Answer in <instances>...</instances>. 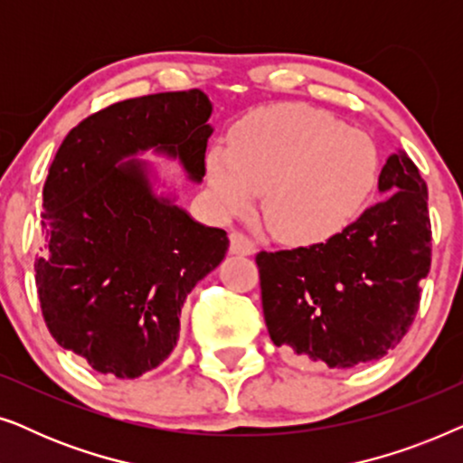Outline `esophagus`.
Returning <instances> with one entry per match:
<instances>
[{
	"label": "esophagus",
	"instance_id": "34e87169",
	"mask_svg": "<svg viewBox=\"0 0 463 463\" xmlns=\"http://www.w3.org/2000/svg\"><path fill=\"white\" fill-rule=\"evenodd\" d=\"M230 250L233 255H252L257 250V244L242 232L230 233Z\"/></svg>",
	"mask_w": 463,
	"mask_h": 463
}]
</instances>
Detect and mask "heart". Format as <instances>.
Here are the masks:
<instances>
[{
  "instance_id": "1",
  "label": "heart",
  "mask_w": 463,
  "mask_h": 463,
  "mask_svg": "<svg viewBox=\"0 0 463 463\" xmlns=\"http://www.w3.org/2000/svg\"><path fill=\"white\" fill-rule=\"evenodd\" d=\"M379 156L364 132L307 105H274L213 145L206 179L227 214L246 213L261 192V217L276 238L314 244L360 213L377 181Z\"/></svg>"
}]
</instances>
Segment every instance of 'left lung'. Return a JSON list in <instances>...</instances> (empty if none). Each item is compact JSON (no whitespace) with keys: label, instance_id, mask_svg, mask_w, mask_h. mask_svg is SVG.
<instances>
[{"label":"left lung","instance_id":"1","mask_svg":"<svg viewBox=\"0 0 463 463\" xmlns=\"http://www.w3.org/2000/svg\"><path fill=\"white\" fill-rule=\"evenodd\" d=\"M379 194L326 242L257 255L265 325L278 347L350 369L407 335L432 261L428 185L398 151L382 168Z\"/></svg>","mask_w":463,"mask_h":463}]
</instances>
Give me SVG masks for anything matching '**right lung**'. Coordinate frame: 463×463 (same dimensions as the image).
Segmentation results:
<instances>
[{
	"label": "right lung",
	"mask_w": 463,
	"mask_h": 463,
	"mask_svg": "<svg viewBox=\"0 0 463 463\" xmlns=\"http://www.w3.org/2000/svg\"><path fill=\"white\" fill-rule=\"evenodd\" d=\"M213 105L202 90L113 103L65 137L43 185L35 284L56 344L94 371L135 379L175 350L192 288L223 261L227 233L156 195L141 151L206 173Z\"/></svg>",
	"instance_id": "1"
}]
</instances>
